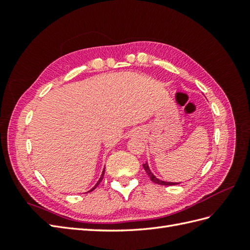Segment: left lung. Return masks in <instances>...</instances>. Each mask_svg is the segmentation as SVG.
Returning <instances> with one entry per match:
<instances>
[{
  "instance_id": "1",
  "label": "left lung",
  "mask_w": 250,
  "mask_h": 250,
  "mask_svg": "<svg viewBox=\"0 0 250 250\" xmlns=\"http://www.w3.org/2000/svg\"><path fill=\"white\" fill-rule=\"evenodd\" d=\"M143 167H144V169L146 171V173L148 174V176L150 177V179H151V182H153V183H156V184H158V185H163V186H174V185H178L177 183H169V182H163V180H160V179H158L157 177H155V175H153L151 172H150V169H149V167H148V164L147 163H145V164H143Z\"/></svg>"
}]
</instances>
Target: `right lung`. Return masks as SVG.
<instances>
[{
  "instance_id": "obj_1",
  "label": "right lung",
  "mask_w": 250,
  "mask_h": 250,
  "mask_svg": "<svg viewBox=\"0 0 250 250\" xmlns=\"http://www.w3.org/2000/svg\"><path fill=\"white\" fill-rule=\"evenodd\" d=\"M104 171H105V168H104ZM104 171H103V173H102V175H101V177H100V179H99V182H98V184L97 185H95L94 186V187L91 189V190H90V191H92V190H94L95 188H97V186H99V184L101 183V182H102V179H103V177H104Z\"/></svg>"
}]
</instances>
